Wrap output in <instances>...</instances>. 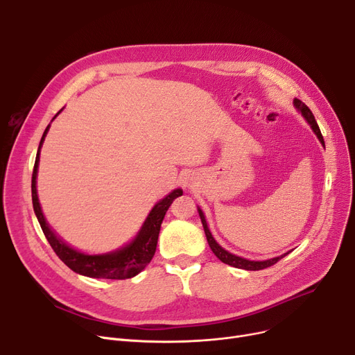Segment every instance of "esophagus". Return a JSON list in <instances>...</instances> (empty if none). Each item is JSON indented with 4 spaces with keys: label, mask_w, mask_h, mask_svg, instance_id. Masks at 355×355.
Masks as SVG:
<instances>
[{
    "label": "esophagus",
    "mask_w": 355,
    "mask_h": 355,
    "mask_svg": "<svg viewBox=\"0 0 355 355\" xmlns=\"http://www.w3.org/2000/svg\"><path fill=\"white\" fill-rule=\"evenodd\" d=\"M184 182H185V187H189V189L193 187V180L191 178H185Z\"/></svg>",
    "instance_id": "obj_1"
}]
</instances>
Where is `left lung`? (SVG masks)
<instances>
[{"label": "left lung", "mask_w": 355, "mask_h": 355, "mask_svg": "<svg viewBox=\"0 0 355 355\" xmlns=\"http://www.w3.org/2000/svg\"><path fill=\"white\" fill-rule=\"evenodd\" d=\"M293 105H295V107H296L297 110L301 112L302 116H304V118L306 119V122L311 125V128H312V130L315 132V135L318 137V139L321 141V144L325 146V142H324L322 134H321V130H320V126H318V123H316V121H315V118H313V115H312L311 109H309L302 101H300V99H295V101H293ZM198 214H200V218H201V223H202L204 233H206V237H207V241H209V246L211 248L213 253L221 260L223 263L230 265V266H233V268L245 269V270H262V269H266V268H269V266L277 263L279 260H281L282 257H285V256L289 253V252H288V253H285V254H282V256H277V257L268 259V260H249V259H245V257L236 256V254L227 252L226 249H223V248L217 243V241L214 240V237H213V234H211V232H210V229H209V226H207L206 217H204V213L201 211L200 207H198Z\"/></svg>", "instance_id": "obj_1"}]
</instances>
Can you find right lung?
<instances>
[{
  "label": "right lung",
  "mask_w": 355,
  "mask_h": 355,
  "mask_svg": "<svg viewBox=\"0 0 355 355\" xmlns=\"http://www.w3.org/2000/svg\"><path fill=\"white\" fill-rule=\"evenodd\" d=\"M62 110L63 109H60L58 114H55V116H58ZM49 128L50 125L46 128L39 149H37V157H35L33 177H31V198H33L34 213L37 216V220L40 223L42 230L50 246L53 248L55 254L60 257V260L66 266H69L73 272H76L79 275H83L87 277H98V279H129V277L137 276L142 269H145V266L151 262V259L154 257L164 216L166 210L170 209L173 201L177 197L182 196V190L177 189L168 196H165L162 200H159L153 207V210L149 211L137 237L122 249L105 253V254H86L76 249H73L51 230V227L49 226V223L43 216L40 202H39V196H37L35 180H37V170H39L40 149L49 132Z\"/></svg>",
  "instance_id": "right-lung-1"
}]
</instances>
